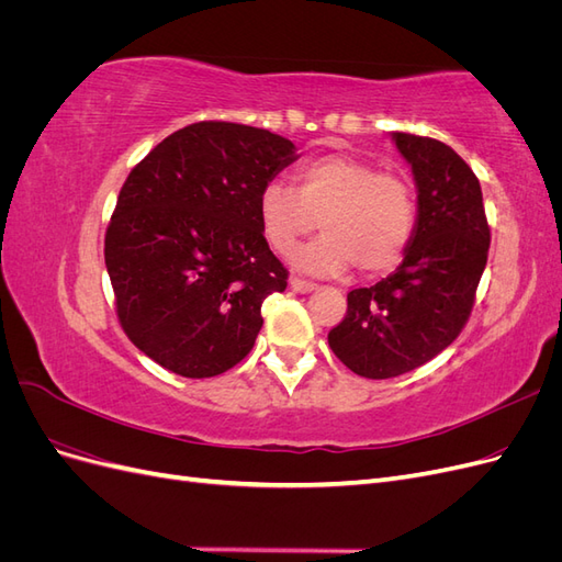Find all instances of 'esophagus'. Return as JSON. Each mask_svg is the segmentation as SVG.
Here are the masks:
<instances>
[{
	"mask_svg": "<svg viewBox=\"0 0 562 562\" xmlns=\"http://www.w3.org/2000/svg\"><path fill=\"white\" fill-rule=\"evenodd\" d=\"M291 288H293L295 293H312V291H316V283L293 277V279H291Z\"/></svg>",
	"mask_w": 562,
	"mask_h": 562,
	"instance_id": "obj_1",
	"label": "esophagus"
}]
</instances>
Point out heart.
Segmentation results:
<instances>
[{
	"label": "heart",
	"instance_id": "b5f03b06",
	"mask_svg": "<svg viewBox=\"0 0 562 562\" xmlns=\"http://www.w3.org/2000/svg\"><path fill=\"white\" fill-rule=\"evenodd\" d=\"M295 187L269 182L258 199L265 241L288 258L316 225V241L293 262L312 274H339L356 265L378 277L396 269L417 229V196L398 173L349 155H323L297 166Z\"/></svg>",
	"mask_w": 562,
	"mask_h": 562
}]
</instances>
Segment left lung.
Here are the masks:
<instances>
[{
    "label": "left lung",
    "instance_id": "1",
    "mask_svg": "<svg viewBox=\"0 0 562 562\" xmlns=\"http://www.w3.org/2000/svg\"><path fill=\"white\" fill-rule=\"evenodd\" d=\"M417 182V229L394 274L347 295L328 345L351 372L389 380L438 356L462 333L490 250L481 182L446 143L394 133Z\"/></svg>",
    "mask_w": 562,
    "mask_h": 562
}]
</instances>
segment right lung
Masks as SVG:
<instances>
[{"label":"right lung","instance_id":"right-lung-1","mask_svg":"<svg viewBox=\"0 0 562 562\" xmlns=\"http://www.w3.org/2000/svg\"><path fill=\"white\" fill-rule=\"evenodd\" d=\"M295 159V145L271 131L199 122L133 166L105 232V265L116 318L151 361L201 380L246 359L262 302L288 285L258 199Z\"/></svg>","mask_w":562,"mask_h":562}]
</instances>
